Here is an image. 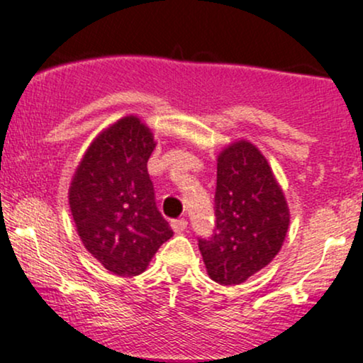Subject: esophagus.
Wrapping results in <instances>:
<instances>
[{"label": "esophagus", "instance_id": "esophagus-1", "mask_svg": "<svg viewBox=\"0 0 363 363\" xmlns=\"http://www.w3.org/2000/svg\"><path fill=\"white\" fill-rule=\"evenodd\" d=\"M170 227H172V230L176 232V234H182V232L187 228V220L186 218L172 220V222H170Z\"/></svg>", "mask_w": 363, "mask_h": 363}]
</instances>
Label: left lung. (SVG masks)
I'll return each mask as SVG.
<instances>
[{
    "label": "left lung",
    "mask_w": 363,
    "mask_h": 363,
    "mask_svg": "<svg viewBox=\"0 0 363 363\" xmlns=\"http://www.w3.org/2000/svg\"><path fill=\"white\" fill-rule=\"evenodd\" d=\"M215 216L213 235L198 245L220 285H239L280 252L289 205L268 160L249 141H235L218 155Z\"/></svg>",
    "instance_id": "1"
}]
</instances>
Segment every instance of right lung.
I'll return each instance as SVG.
<instances>
[{"instance_id":"add662e5","label":"right lung","mask_w":363,"mask_h":363,"mask_svg":"<svg viewBox=\"0 0 363 363\" xmlns=\"http://www.w3.org/2000/svg\"><path fill=\"white\" fill-rule=\"evenodd\" d=\"M153 135L136 116L104 129L69 186V208L83 245L106 269L136 277L174 235L157 210L147 164Z\"/></svg>"}]
</instances>
